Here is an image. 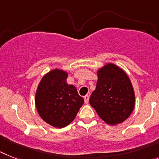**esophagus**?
Returning <instances> with one entry per match:
<instances>
[{
    "mask_svg": "<svg viewBox=\"0 0 159 159\" xmlns=\"http://www.w3.org/2000/svg\"><path fill=\"white\" fill-rule=\"evenodd\" d=\"M89 96L88 94L84 96V100H85V104H88V102H89Z\"/></svg>",
    "mask_w": 159,
    "mask_h": 159,
    "instance_id": "esophagus-1",
    "label": "esophagus"
}]
</instances>
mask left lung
<instances>
[{
	"label": "left lung",
	"mask_w": 159,
	"mask_h": 159,
	"mask_svg": "<svg viewBox=\"0 0 159 159\" xmlns=\"http://www.w3.org/2000/svg\"><path fill=\"white\" fill-rule=\"evenodd\" d=\"M98 77L89 104L105 122L110 125L121 123L134 108L135 96L130 80L114 64H107L100 69Z\"/></svg>",
	"instance_id": "1"
}]
</instances>
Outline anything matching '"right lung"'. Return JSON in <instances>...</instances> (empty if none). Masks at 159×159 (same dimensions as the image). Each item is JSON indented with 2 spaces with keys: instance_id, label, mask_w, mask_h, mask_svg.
I'll return each mask as SVG.
<instances>
[{
  "instance_id": "1",
  "label": "right lung",
  "mask_w": 159,
  "mask_h": 159,
  "mask_svg": "<svg viewBox=\"0 0 159 159\" xmlns=\"http://www.w3.org/2000/svg\"><path fill=\"white\" fill-rule=\"evenodd\" d=\"M67 73L53 70L45 74L36 92L35 104L41 118L49 125L63 128L74 121L84 103L74 85L66 83Z\"/></svg>"
}]
</instances>
